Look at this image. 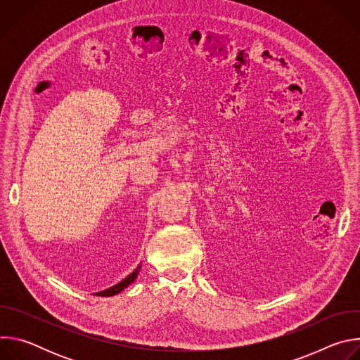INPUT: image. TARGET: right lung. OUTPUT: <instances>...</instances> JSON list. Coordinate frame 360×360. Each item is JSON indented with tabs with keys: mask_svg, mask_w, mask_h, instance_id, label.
Wrapping results in <instances>:
<instances>
[{
	"mask_svg": "<svg viewBox=\"0 0 360 360\" xmlns=\"http://www.w3.org/2000/svg\"><path fill=\"white\" fill-rule=\"evenodd\" d=\"M139 269H141V265H138V268H136L132 274H129L125 279H122L120 283H117V285H114V286H111V288H108V289H105V290L96 292L95 295H98V296H114V295L122 292L125 288H128V286L136 279V276H138V274H139Z\"/></svg>",
	"mask_w": 360,
	"mask_h": 360,
	"instance_id": "right-lung-1",
	"label": "right lung"
}]
</instances>
